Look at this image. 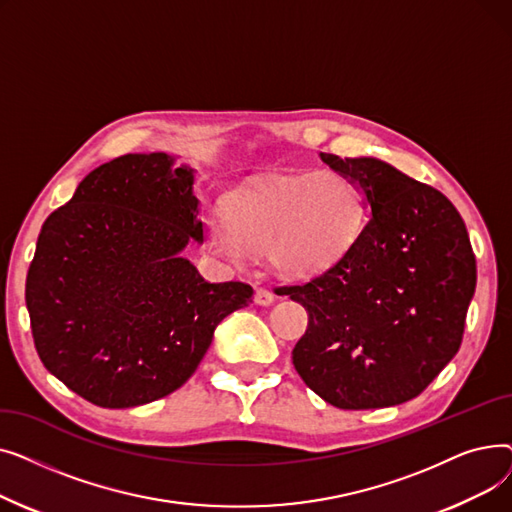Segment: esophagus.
<instances>
[{
	"mask_svg": "<svg viewBox=\"0 0 512 512\" xmlns=\"http://www.w3.org/2000/svg\"><path fill=\"white\" fill-rule=\"evenodd\" d=\"M255 303L261 307H267L274 303V292L267 288H255Z\"/></svg>",
	"mask_w": 512,
	"mask_h": 512,
	"instance_id": "esophagus-1",
	"label": "esophagus"
}]
</instances>
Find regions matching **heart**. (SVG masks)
<instances>
[{
	"instance_id": "heart-1",
	"label": "heart",
	"mask_w": 512,
	"mask_h": 512,
	"mask_svg": "<svg viewBox=\"0 0 512 512\" xmlns=\"http://www.w3.org/2000/svg\"><path fill=\"white\" fill-rule=\"evenodd\" d=\"M365 222L367 197L353 176H272L230 197L226 220L207 224V247L234 265L265 253L280 274L307 278L351 251Z\"/></svg>"
}]
</instances>
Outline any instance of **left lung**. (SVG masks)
I'll return each instance as SVG.
<instances>
[{"label": "left lung", "instance_id": "obj_1", "mask_svg": "<svg viewBox=\"0 0 512 512\" xmlns=\"http://www.w3.org/2000/svg\"><path fill=\"white\" fill-rule=\"evenodd\" d=\"M321 159L361 184L371 218L338 263L278 286L309 313L292 363L338 409L394 407L459 353L477 282L471 240L434 186L373 157Z\"/></svg>", "mask_w": 512, "mask_h": 512}]
</instances>
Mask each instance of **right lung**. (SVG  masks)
Masks as SVG:
<instances>
[{"label":"right lung","instance_id":"obj_1","mask_svg":"<svg viewBox=\"0 0 512 512\" xmlns=\"http://www.w3.org/2000/svg\"><path fill=\"white\" fill-rule=\"evenodd\" d=\"M166 153L95 168L45 220L26 276L39 359L72 392L128 409L178 390L245 282L211 284L180 257L203 240L193 170Z\"/></svg>","mask_w":512,"mask_h":512}]
</instances>
